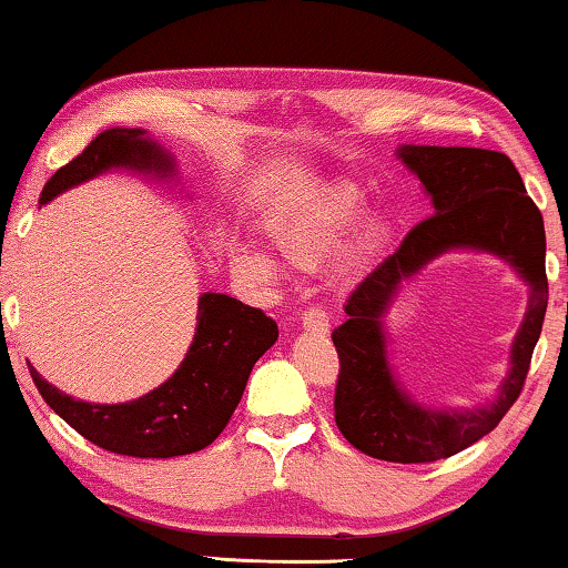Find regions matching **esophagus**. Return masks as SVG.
<instances>
[{
    "label": "esophagus",
    "mask_w": 568,
    "mask_h": 568,
    "mask_svg": "<svg viewBox=\"0 0 568 568\" xmlns=\"http://www.w3.org/2000/svg\"><path fill=\"white\" fill-rule=\"evenodd\" d=\"M302 327L310 333H327L331 331V317H327V312L323 307L312 304V307L302 312Z\"/></svg>",
    "instance_id": "1"
}]
</instances>
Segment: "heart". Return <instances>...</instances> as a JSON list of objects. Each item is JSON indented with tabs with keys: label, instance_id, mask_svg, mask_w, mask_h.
<instances>
[{
	"label": "heart",
	"instance_id": "heart-1",
	"mask_svg": "<svg viewBox=\"0 0 568 568\" xmlns=\"http://www.w3.org/2000/svg\"><path fill=\"white\" fill-rule=\"evenodd\" d=\"M361 204H364V194L358 192V186L331 182L304 196L282 215L271 217L266 233L286 261H292L294 266L312 268L341 243L345 230L361 212ZM384 235L386 223L382 217L361 220L356 233L351 235L348 248H345V264L358 266L384 241ZM233 264L237 271L251 276L268 278L274 274V264L268 256L243 248V245L233 248Z\"/></svg>",
	"mask_w": 568,
	"mask_h": 568
}]
</instances>
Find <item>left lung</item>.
Listing matches in <instances>:
<instances>
[{"mask_svg": "<svg viewBox=\"0 0 568 568\" xmlns=\"http://www.w3.org/2000/svg\"><path fill=\"white\" fill-rule=\"evenodd\" d=\"M397 155L430 194L435 215L417 223L345 302L348 320L333 331L341 358L335 425L361 454L392 464H427L458 454L495 430L520 397L546 307L544 215L525 192L515 163L484 148L402 145ZM456 247L507 260L531 286L529 310L510 352L498 399L476 410L417 406L393 379L381 317L402 277Z\"/></svg>", "mask_w": 568, "mask_h": 568, "instance_id": "left-lung-1", "label": "left lung"}]
</instances>
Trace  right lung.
Instances as JSON below:
<instances>
[{"label": "right lung", "instance_id": "1", "mask_svg": "<svg viewBox=\"0 0 568 568\" xmlns=\"http://www.w3.org/2000/svg\"><path fill=\"white\" fill-rule=\"evenodd\" d=\"M110 169L169 179L174 176V159L145 130H104L48 179L40 204ZM276 338L278 327L264 312L227 294L207 292L200 297L196 333L182 366L143 397L122 405H92L55 389L32 366L30 376L53 413L94 446L133 458L186 456L207 448L225 430L253 364Z\"/></svg>", "mask_w": 568, "mask_h": 568}]
</instances>
